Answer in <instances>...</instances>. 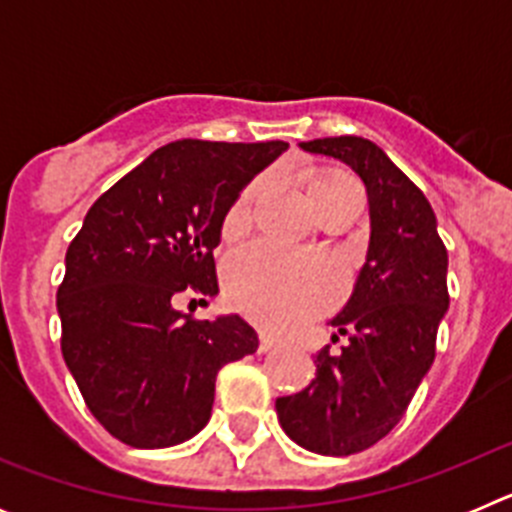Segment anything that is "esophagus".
I'll list each match as a JSON object with an SVG mask.
<instances>
[{"instance_id":"1","label":"esophagus","mask_w":512,"mask_h":512,"mask_svg":"<svg viewBox=\"0 0 512 512\" xmlns=\"http://www.w3.org/2000/svg\"><path fill=\"white\" fill-rule=\"evenodd\" d=\"M277 346V341L271 336H261L259 338V354H266V351H271V348Z\"/></svg>"}]
</instances>
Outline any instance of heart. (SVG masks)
<instances>
[{
	"label": "heart",
	"instance_id": "obj_1",
	"mask_svg": "<svg viewBox=\"0 0 512 512\" xmlns=\"http://www.w3.org/2000/svg\"><path fill=\"white\" fill-rule=\"evenodd\" d=\"M259 192L253 184L225 217V233L233 235L248 223L251 200ZM343 192H361L359 182L346 171H323L307 182L310 205ZM225 287L238 310L266 328H289L318 315L336 300L341 277L323 259L292 256L271 243L241 248L225 266Z\"/></svg>",
	"mask_w": 512,
	"mask_h": 512
}]
</instances>
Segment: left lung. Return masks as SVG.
Wrapping results in <instances>:
<instances>
[{
	"mask_svg": "<svg viewBox=\"0 0 512 512\" xmlns=\"http://www.w3.org/2000/svg\"><path fill=\"white\" fill-rule=\"evenodd\" d=\"M302 151L359 174L369 197V248L354 292L330 325L341 351L315 356V379L279 397L277 415L297 446L323 456L369 449L400 423L436 356L449 310V256L431 202L390 156L359 135L315 138Z\"/></svg>",
	"mask_w": 512,
	"mask_h": 512,
	"instance_id": "8db88e82",
	"label": "left lung"
}]
</instances>
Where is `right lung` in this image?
Wrapping results in <instances>:
<instances>
[{
	"label": "right lung",
	"instance_id": "1",
	"mask_svg": "<svg viewBox=\"0 0 512 512\" xmlns=\"http://www.w3.org/2000/svg\"><path fill=\"white\" fill-rule=\"evenodd\" d=\"M287 148L174 140L89 207L58 287L61 351L92 415L122 443L166 449L197 436L217 372L259 348L241 315L192 320L174 300L187 287L217 295L225 215Z\"/></svg>",
	"mask_w": 512,
	"mask_h": 512
}]
</instances>
